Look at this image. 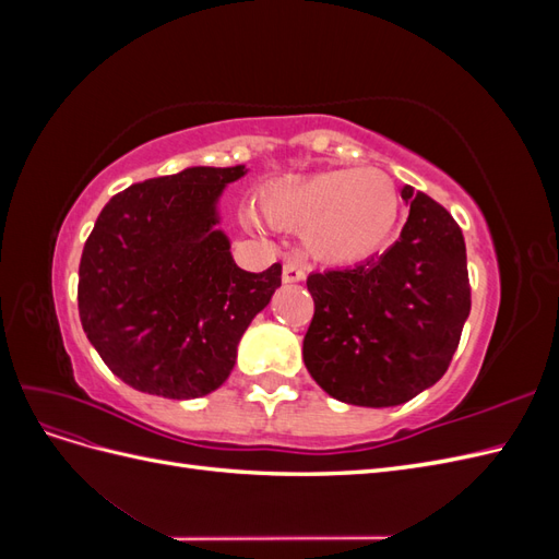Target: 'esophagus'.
<instances>
[{"label": "esophagus", "mask_w": 559, "mask_h": 559, "mask_svg": "<svg viewBox=\"0 0 559 559\" xmlns=\"http://www.w3.org/2000/svg\"><path fill=\"white\" fill-rule=\"evenodd\" d=\"M306 280V267H300L298 263H284L282 267V282L284 284H294Z\"/></svg>", "instance_id": "esophagus-1"}]
</instances>
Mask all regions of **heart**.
Segmentation results:
<instances>
[{
  "label": "heart",
  "mask_w": 559,
  "mask_h": 559,
  "mask_svg": "<svg viewBox=\"0 0 559 559\" xmlns=\"http://www.w3.org/2000/svg\"><path fill=\"white\" fill-rule=\"evenodd\" d=\"M261 214L286 230H302V247L329 265L359 263L380 253L399 222L394 181L376 167L326 170L270 183ZM245 226L259 230L257 214L245 212Z\"/></svg>",
  "instance_id": "b5f03b06"
}]
</instances>
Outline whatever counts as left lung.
<instances>
[{
	"label": "left lung",
	"mask_w": 559,
	"mask_h": 559,
	"mask_svg": "<svg viewBox=\"0 0 559 559\" xmlns=\"http://www.w3.org/2000/svg\"><path fill=\"white\" fill-rule=\"evenodd\" d=\"M401 198L408 222L382 257L308 277L302 361L329 396L366 408L401 405L441 380L471 312L460 226L413 186Z\"/></svg>",
	"instance_id": "8db88e82"
}]
</instances>
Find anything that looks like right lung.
<instances>
[{
    "mask_svg": "<svg viewBox=\"0 0 559 559\" xmlns=\"http://www.w3.org/2000/svg\"><path fill=\"white\" fill-rule=\"evenodd\" d=\"M247 175L186 170L132 183L99 212L79 265V317L116 378L144 394L200 399L222 386L282 265L247 273L218 228V198Z\"/></svg>",
    "mask_w": 559,
    "mask_h": 559,
    "instance_id": "right-lung-1",
    "label": "right lung"
}]
</instances>
